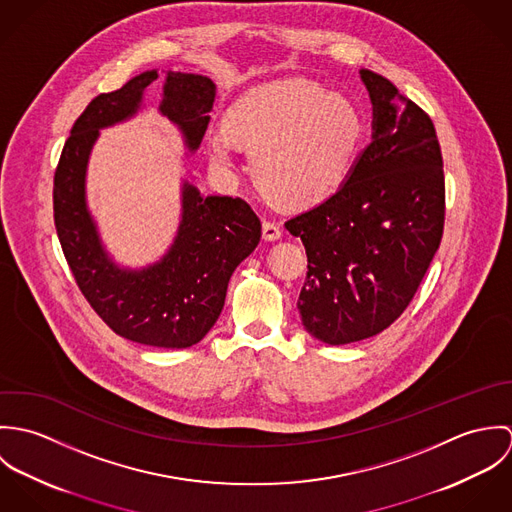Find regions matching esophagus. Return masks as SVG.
Wrapping results in <instances>:
<instances>
[{
    "label": "esophagus",
    "mask_w": 512,
    "mask_h": 512,
    "mask_svg": "<svg viewBox=\"0 0 512 512\" xmlns=\"http://www.w3.org/2000/svg\"><path fill=\"white\" fill-rule=\"evenodd\" d=\"M262 236L268 242L280 240L282 238V226L278 222H274V220H264L262 222Z\"/></svg>",
    "instance_id": "34e87169"
}]
</instances>
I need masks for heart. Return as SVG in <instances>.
Segmentation results:
<instances>
[{"label": "heart", "mask_w": 512, "mask_h": 512, "mask_svg": "<svg viewBox=\"0 0 512 512\" xmlns=\"http://www.w3.org/2000/svg\"><path fill=\"white\" fill-rule=\"evenodd\" d=\"M228 129L211 134V157L234 163L236 140L250 149V175L282 207H311L331 197L353 171L365 138L357 102L307 78L260 84L228 110Z\"/></svg>", "instance_id": "heart-1"}]
</instances>
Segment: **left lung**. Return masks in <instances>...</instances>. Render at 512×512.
I'll list each match as a JSON object with an SVG mask.
<instances>
[{"instance_id":"left-lung-1","label":"left lung","mask_w":512,"mask_h":512,"mask_svg":"<svg viewBox=\"0 0 512 512\" xmlns=\"http://www.w3.org/2000/svg\"><path fill=\"white\" fill-rule=\"evenodd\" d=\"M359 73L372 102V140L335 195L286 222L307 254L301 323L327 345L390 327L443 234V161L430 116L388 78Z\"/></svg>"}]
</instances>
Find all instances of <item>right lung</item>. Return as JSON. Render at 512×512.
Instances as JSON below:
<instances>
[{
	"mask_svg": "<svg viewBox=\"0 0 512 512\" xmlns=\"http://www.w3.org/2000/svg\"><path fill=\"white\" fill-rule=\"evenodd\" d=\"M157 69L134 76L120 90L96 96L74 122L55 171V226L74 280L120 337L161 349L197 345L217 323L236 266L260 242L262 224L242 199L209 195L183 181L181 220L169 250L144 268L112 260L86 203V171L100 130L134 118ZM215 84L201 74L167 71L159 114L195 153L209 126Z\"/></svg>",
	"mask_w": 512,
	"mask_h": 512,
	"instance_id": "add662e5",
	"label": "right lung"
}]
</instances>
